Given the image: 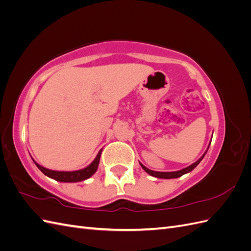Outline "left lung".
<instances>
[{"mask_svg":"<svg viewBox=\"0 0 251 251\" xmlns=\"http://www.w3.org/2000/svg\"><path fill=\"white\" fill-rule=\"evenodd\" d=\"M211 142V141H210ZM210 142H209V144H210ZM209 148V147H208ZM208 148H207V150H208ZM207 150H206V151H207ZM206 151H205V153L202 155V157L199 159V160H197L195 163H193L192 165H189V166H187V168H185V169H183V170H180V171H177V172H155V171H151V170H149L148 168H146V166H144L142 163H140V165H141V168L146 171L148 174H150L151 176H153V177H156V178H161V179H174V178H178V177H181L182 175H184V174H187V173H189V172H192L197 165H198L201 161H202V159L204 158V156H205V154H206Z\"/></svg>","mask_w":251,"mask_h":251,"instance_id":"obj_1","label":"left lung"}]
</instances>
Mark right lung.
<instances>
[{
	"label": "right lung",
	"instance_id": "1",
	"mask_svg": "<svg viewBox=\"0 0 251 251\" xmlns=\"http://www.w3.org/2000/svg\"><path fill=\"white\" fill-rule=\"evenodd\" d=\"M101 151L102 150L98 151V154L93 160V162L89 164L87 168L82 169V170H78V171H73V172H58V171L48 170L46 168H44V166L37 164L34 160L33 161L37 168H39V170L49 178H52V179H54L59 182H79V181H83V180L90 178L91 176H93V175L95 174V172L97 171V168H98V164H100Z\"/></svg>",
	"mask_w": 251,
	"mask_h": 251
}]
</instances>
